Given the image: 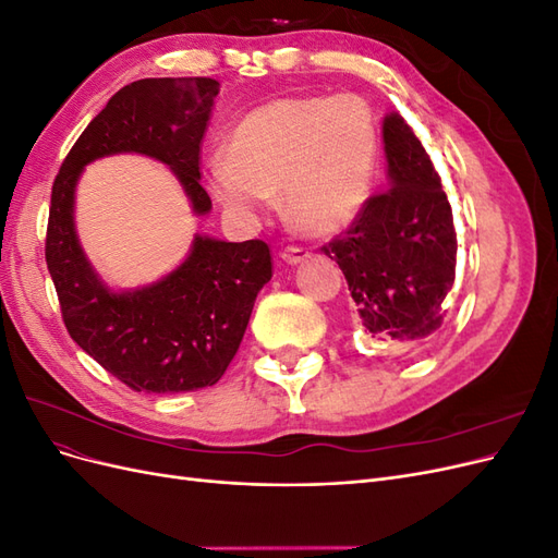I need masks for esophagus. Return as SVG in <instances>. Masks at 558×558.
Here are the masks:
<instances>
[{
    "label": "esophagus",
    "instance_id": "esophagus-1",
    "mask_svg": "<svg viewBox=\"0 0 558 558\" xmlns=\"http://www.w3.org/2000/svg\"><path fill=\"white\" fill-rule=\"evenodd\" d=\"M281 258H283V263L298 265V263L310 260V258H312V251L302 248V246H286V248L281 251Z\"/></svg>",
    "mask_w": 558,
    "mask_h": 558
}]
</instances>
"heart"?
<instances>
[{"label": "heart", "mask_w": 558, "mask_h": 558, "mask_svg": "<svg viewBox=\"0 0 558 558\" xmlns=\"http://www.w3.org/2000/svg\"><path fill=\"white\" fill-rule=\"evenodd\" d=\"M379 160L373 109L359 95H293L248 111L209 183L242 221H258L281 191L289 221L307 234L344 230L365 209Z\"/></svg>", "instance_id": "b5f03b06"}]
</instances>
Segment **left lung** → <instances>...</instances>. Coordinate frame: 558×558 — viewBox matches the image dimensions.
Instances as JSON below:
<instances>
[{
	"instance_id": "1",
	"label": "left lung",
	"mask_w": 558,
	"mask_h": 558,
	"mask_svg": "<svg viewBox=\"0 0 558 558\" xmlns=\"http://www.w3.org/2000/svg\"><path fill=\"white\" fill-rule=\"evenodd\" d=\"M388 191L324 246L344 272L359 324L418 342L442 326L456 277V230L440 174L400 113L384 118Z\"/></svg>"
}]
</instances>
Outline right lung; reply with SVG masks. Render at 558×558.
Returning a JSON list of instances; mask_svg holds the SVG:
<instances>
[{"label":"right lung","instance_id":"obj_1","mask_svg":"<svg viewBox=\"0 0 558 558\" xmlns=\"http://www.w3.org/2000/svg\"><path fill=\"white\" fill-rule=\"evenodd\" d=\"M218 81L142 78L118 90L66 154L53 181L46 265L72 340L137 393H185L214 386L240 349L272 256L263 240L221 242L195 234L174 272L116 293L97 277L74 228V191L88 162L144 154L181 181L197 216L211 199L199 185V148Z\"/></svg>","mask_w":558,"mask_h":558}]
</instances>
